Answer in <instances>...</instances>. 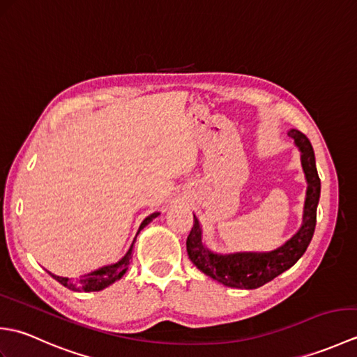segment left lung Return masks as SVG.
I'll list each match as a JSON object with an SVG mask.
<instances>
[{"label":"left lung","mask_w":357,"mask_h":357,"mask_svg":"<svg viewBox=\"0 0 357 357\" xmlns=\"http://www.w3.org/2000/svg\"><path fill=\"white\" fill-rule=\"evenodd\" d=\"M288 136L294 141L296 147L301 151L302 170L307 179V196L302 216L301 229L280 245L271 252H239L230 255H218L202 244V230L198 218L193 215V227L187 238V253L190 261L202 273L211 279L218 280L227 287L233 288H253L262 287L271 279L279 276L301 259L305 253L310 241L313 238L316 227V210L321 196V179L316 170V159L312 142L304 133L296 128L288 132Z\"/></svg>","instance_id":"1"}]
</instances>
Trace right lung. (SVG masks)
<instances>
[{
    "instance_id": "1",
    "label": "right lung",
    "mask_w": 357,
    "mask_h": 357,
    "mask_svg": "<svg viewBox=\"0 0 357 357\" xmlns=\"http://www.w3.org/2000/svg\"><path fill=\"white\" fill-rule=\"evenodd\" d=\"M159 213H151L150 216H147L139 225V230L138 233L146 227L147 224H150L153 219L158 216ZM136 233V234H138ZM136 239V238H135ZM135 239L132 242L130 248H128V252L121 257V259L115 264H110V265H104V267L98 268L92 273H87L84 276H79L78 279H69V278H63V276H56L53 275V273L49 271V275L56 279L59 284L64 285L69 288L72 291H101L104 288H107L109 285H112L113 282H116L121 278L124 276V273L127 271L128 265H130V259H132V255H133V244H135Z\"/></svg>"
}]
</instances>
